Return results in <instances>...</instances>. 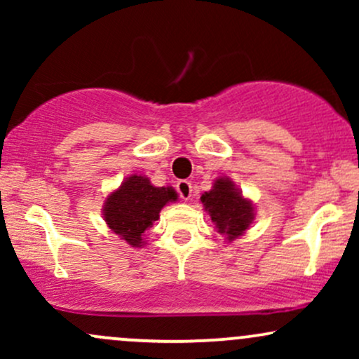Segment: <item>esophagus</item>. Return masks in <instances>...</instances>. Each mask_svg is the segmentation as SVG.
<instances>
[{
    "instance_id": "1",
    "label": "esophagus",
    "mask_w": 359,
    "mask_h": 359,
    "mask_svg": "<svg viewBox=\"0 0 359 359\" xmlns=\"http://www.w3.org/2000/svg\"><path fill=\"white\" fill-rule=\"evenodd\" d=\"M177 192H179L180 199L189 201L192 196V184L189 180H179L177 182Z\"/></svg>"
}]
</instances>
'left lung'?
Returning a JSON list of instances; mask_svg holds the SVG:
<instances>
[{
  "label": "left lung",
  "mask_w": 359,
  "mask_h": 359,
  "mask_svg": "<svg viewBox=\"0 0 359 359\" xmlns=\"http://www.w3.org/2000/svg\"><path fill=\"white\" fill-rule=\"evenodd\" d=\"M205 212L217 233L224 234L226 240L233 241L243 236L255 219V208L250 199H245L240 189L228 177H219L209 192L201 196Z\"/></svg>",
  "instance_id": "8db88e82"
}]
</instances>
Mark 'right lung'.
I'll list each match as a JSON object with an SVG mask.
<instances>
[{
    "instance_id": "add662e5",
    "label": "right lung",
    "mask_w": 359,
    "mask_h": 359,
    "mask_svg": "<svg viewBox=\"0 0 359 359\" xmlns=\"http://www.w3.org/2000/svg\"><path fill=\"white\" fill-rule=\"evenodd\" d=\"M177 201L172 187H155L145 175H131L106 197L102 216L121 240L135 248L145 245L143 233L154 226L163 205Z\"/></svg>"
}]
</instances>
